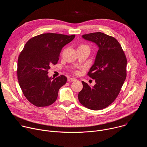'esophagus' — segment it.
<instances>
[{"instance_id": "34e87169", "label": "esophagus", "mask_w": 147, "mask_h": 147, "mask_svg": "<svg viewBox=\"0 0 147 147\" xmlns=\"http://www.w3.org/2000/svg\"><path fill=\"white\" fill-rule=\"evenodd\" d=\"M67 80H68L69 82H72V81H76V79L74 78H69Z\"/></svg>"}]
</instances>
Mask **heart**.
Returning <instances> with one entry per match:
<instances>
[{
	"label": "heart",
	"mask_w": 147,
	"mask_h": 147,
	"mask_svg": "<svg viewBox=\"0 0 147 147\" xmlns=\"http://www.w3.org/2000/svg\"><path fill=\"white\" fill-rule=\"evenodd\" d=\"M88 47V46L86 45H84V44H81V45L79 46L80 48V47ZM79 47H78V48H79ZM78 73H79V71H78V70H75V71H74V73L76 74H78Z\"/></svg>",
	"instance_id": "1"
}]
</instances>
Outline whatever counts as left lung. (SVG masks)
I'll return each instance as SVG.
<instances>
[{
  "mask_svg": "<svg viewBox=\"0 0 147 147\" xmlns=\"http://www.w3.org/2000/svg\"><path fill=\"white\" fill-rule=\"evenodd\" d=\"M82 36L95 43L99 49L87 74L96 84L91 87L82 81L83 88L78 98L83 106L98 111L108 107L118 96L127 76V59L120 44L113 36L100 32Z\"/></svg>",
  "mask_w": 147,
  "mask_h": 147,
  "instance_id": "left-lung-1",
  "label": "left lung"
}]
</instances>
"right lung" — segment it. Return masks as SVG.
Listing matches in <instances>:
<instances>
[{
    "instance_id": "right-lung-1",
    "label": "right lung",
    "mask_w": 147,
    "mask_h": 147,
    "mask_svg": "<svg viewBox=\"0 0 147 147\" xmlns=\"http://www.w3.org/2000/svg\"><path fill=\"white\" fill-rule=\"evenodd\" d=\"M75 35L45 33L29 39L20 52L17 63V78L27 99L37 107L51 105L67 77L61 75L53 80L48 76L52 65H56L60 52Z\"/></svg>"
}]
</instances>
